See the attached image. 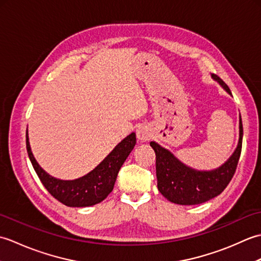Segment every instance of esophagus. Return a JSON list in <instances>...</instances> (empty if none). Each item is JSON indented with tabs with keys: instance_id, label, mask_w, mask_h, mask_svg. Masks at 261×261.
Segmentation results:
<instances>
[{
	"instance_id": "obj_1",
	"label": "esophagus",
	"mask_w": 261,
	"mask_h": 261,
	"mask_svg": "<svg viewBox=\"0 0 261 261\" xmlns=\"http://www.w3.org/2000/svg\"><path fill=\"white\" fill-rule=\"evenodd\" d=\"M136 135H137V139L140 142H147L151 139V132L149 130V127L145 125L138 127L136 131Z\"/></svg>"
}]
</instances>
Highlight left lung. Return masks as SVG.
I'll return each instance as SVG.
<instances>
[{"label":"left lung","mask_w":261,"mask_h":261,"mask_svg":"<svg viewBox=\"0 0 261 261\" xmlns=\"http://www.w3.org/2000/svg\"><path fill=\"white\" fill-rule=\"evenodd\" d=\"M212 79L231 94L229 86L218 75L212 74ZM242 136L243 127L240 116L239 142L234 152L221 167L207 171L188 167L167 149L151 141L150 146L156 153V175L159 192L168 201L179 205L201 204L220 195L236 173L242 148Z\"/></svg>","instance_id":"obj_1"}]
</instances>
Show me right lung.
<instances>
[{
	"instance_id": "1",
	"label": "right lung",
	"mask_w": 261,
	"mask_h": 261,
	"mask_svg": "<svg viewBox=\"0 0 261 261\" xmlns=\"http://www.w3.org/2000/svg\"><path fill=\"white\" fill-rule=\"evenodd\" d=\"M136 146V134L124 138L103 162L96 166L87 175L74 180H63L55 178L43 170L31 152L29 138L27 130V151L33 169L41 180L42 185L51 195L67 206L85 207L92 206L104 198L113 191L114 182L118 177L121 166L129 156Z\"/></svg>"
}]
</instances>
